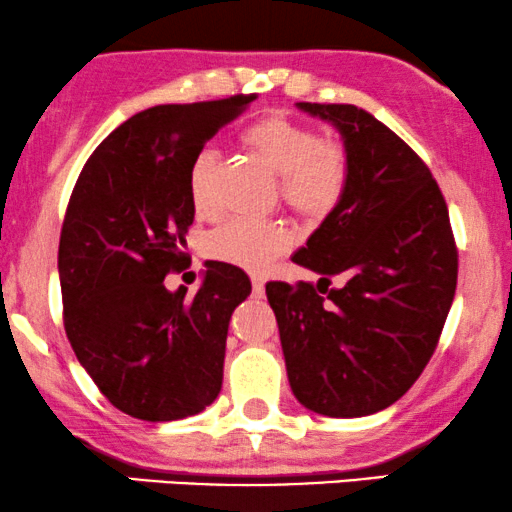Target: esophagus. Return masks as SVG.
<instances>
[{
  "instance_id": "obj_1",
  "label": "esophagus",
  "mask_w": 512,
  "mask_h": 512,
  "mask_svg": "<svg viewBox=\"0 0 512 512\" xmlns=\"http://www.w3.org/2000/svg\"><path fill=\"white\" fill-rule=\"evenodd\" d=\"M251 289H254V296L261 298L263 293H265V279L258 277V275L251 277Z\"/></svg>"
}]
</instances>
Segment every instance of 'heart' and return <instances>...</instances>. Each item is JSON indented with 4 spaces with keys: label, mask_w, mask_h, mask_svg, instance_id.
Here are the masks:
<instances>
[{
    "label": "heart",
    "mask_w": 512,
    "mask_h": 512,
    "mask_svg": "<svg viewBox=\"0 0 512 512\" xmlns=\"http://www.w3.org/2000/svg\"><path fill=\"white\" fill-rule=\"evenodd\" d=\"M242 144L256 153L279 177L284 205L305 221H321L333 214L345 198L352 165L347 149L331 139H321L312 125L272 114L263 116L242 132ZM216 153L200 151L188 172V191L198 214L214 207L212 179ZM291 237L275 221L233 219L207 237L209 256L263 272L270 261L284 254Z\"/></svg>",
    "instance_id": "heart-1"
}]
</instances>
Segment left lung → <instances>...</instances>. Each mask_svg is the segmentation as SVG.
Segmentation results:
<instances>
[{
    "mask_svg": "<svg viewBox=\"0 0 512 512\" xmlns=\"http://www.w3.org/2000/svg\"><path fill=\"white\" fill-rule=\"evenodd\" d=\"M333 123L352 177L293 263L317 284L270 282L293 396L326 417L373 415L408 391L436 352L457 289L443 193L396 132L354 104L298 102ZM341 277L338 290L330 279Z\"/></svg>",
    "mask_w": 512,
    "mask_h": 512,
    "instance_id": "obj_1",
    "label": "left lung"
}]
</instances>
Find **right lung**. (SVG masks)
<instances>
[{
    "instance_id": "1",
    "label": "right lung",
    "mask_w": 512,
    "mask_h": 512,
    "mask_svg": "<svg viewBox=\"0 0 512 512\" xmlns=\"http://www.w3.org/2000/svg\"><path fill=\"white\" fill-rule=\"evenodd\" d=\"M256 95L160 104L128 118L86 160L62 221V319L76 359L125 415L172 422L214 403L230 314L251 293L240 268L209 261L193 298L165 289L186 263L198 153Z\"/></svg>"
}]
</instances>
